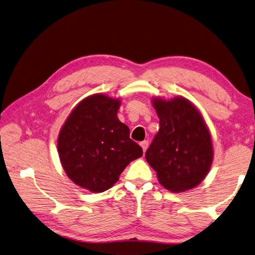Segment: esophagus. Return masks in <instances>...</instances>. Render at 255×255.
I'll list each match as a JSON object with an SVG mask.
<instances>
[{
  "mask_svg": "<svg viewBox=\"0 0 255 255\" xmlns=\"http://www.w3.org/2000/svg\"><path fill=\"white\" fill-rule=\"evenodd\" d=\"M140 147L142 148V151L145 152V151L147 150V148H148V141H147V140L141 141V142H140Z\"/></svg>",
  "mask_w": 255,
  "mask_h": 255,
  "instance_id": "esophagus-1",
  "label": "esophagus"
}]
</instances>
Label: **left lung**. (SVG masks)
<instances>
[{"instance_id":"obj_1","label":"left lung","mask_w":255,"mask_h":255,"mask_svg":"<svg viewBox=\"0 0 255 255\" xmlns=\"http://www.w3.org/2000/svg\"><path fill=\"white\" fill-rule=\"evenodd\" d=\"M159 130L146 151V160L165 188L180 193L196 187L213 163L210 130L195 106L184 97L152 98Z\"/></svg>"}]
</instances>
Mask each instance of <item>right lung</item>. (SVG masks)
<instances>
[{
  "label": "right lung",
  "mask_w": 255,
  "mask_h": 255,
  "mask_svg": "<svg viewBox=\"0 0 255 255\" xmlns=\"http://www.w3.org/2000/svg\"><path fill=\"white\" fill-rule=\"evenodd\" d=\"M122 105L104 94L78 104L60 129L58 152L67 176L81 188L103 193L114 186L130 161L142 156L117 117Z\"/></svg>",
  "instance_id": "right-lung-1"
}]
</instances>
